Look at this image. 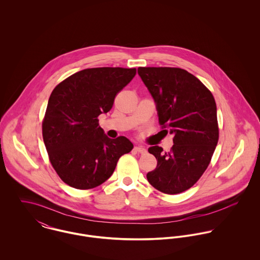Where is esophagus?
Here are the masks:
<instances>
[{
	"label": "esophagus",
	"instance_id": "1",
	"mask_svg": "<svg viewBox=\"0 0 260 260\" xmlns=\"http://www.w3.org/2000/svg\"><path fill=\"white\" fill-rule=\"evenodd\" d=\"M134 150L136 151V152H138V153H140V154H146V149L144 148V147H142V146H136V147H134Z\"/></svg>",
	"mask_w": 260,
	"mask_h": 260
}]
</instances>
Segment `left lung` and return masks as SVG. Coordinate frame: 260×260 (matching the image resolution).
Returning <instances> with one entry per match:
<instances>
[{
    "mask_svg": "<svg viewBox=\"0 0 260 260\" xmlns=\"http://www.w3.org/2000/svg\"><path fill=\"white\" fill-rule=\"evenodd\" d=\"M138 74L157 107L163 131L173 134L170 152L152 146L157 160L147 180L166 194L194 185L207 169L219 139L216 103L209 89L184 69L139 67Z\"/></svg>",
    "mask_w": 260,
    "mask_h": 260,
    "instance_id": "left-lung-1",
    "label": "left lung"
}]
</instances>
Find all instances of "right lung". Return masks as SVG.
Instances as JSON below:
<instances>
[{
	"instance_id": "right-lung-1",
	"label": "right lung",
	"mask_w": 260,
	"mask_h": 260,
	"mask_svg": "<svg viewBox=\"0 0 260 260\" xmlns=\"http://www.w3.org/2000/svg\"><path fill=\"white\" fill-rule=\"evenodd\" d=\"M135 75L136 68H90L52 91L42 133L49 160L66 184L81 190L101 185L119 158L133 149L124 136L108 138L98 117L111 110L116 95Z\"/></svg>"
}]
</instances>
